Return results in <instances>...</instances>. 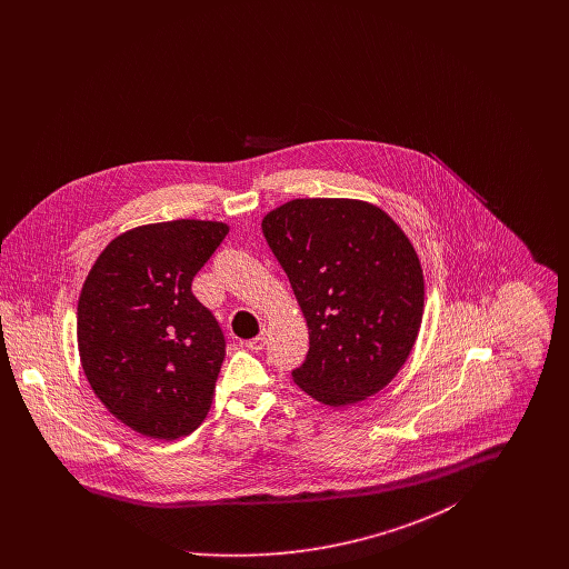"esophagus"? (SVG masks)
<instances>
[{
	"label": "esophagus",
	"instance_id": "obj_1",
	"mask_svg": "<svg viewBox=\"0 0 569 569\" xmlns=\"http://www.w3.org/2000/svg\"><path fill=\"white\" fill-rule=\"evenodd\" d=\"M267 346V332H260L258 337H253V339H247L244 341V348H249V350H262Z\"/></svg>",
	"mask_w": 569,
	"mask_h": 569
}]
</instances>
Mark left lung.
<instances>
[{
  "label": "left lung",
  "mask_w": 569,
  "mask_h": 569,
  "mask_svg": "<svg viewBox=\"0 0 569 569\" xmlns=\"http://www.w3.org/2000/svg\"><path fill=\"white\" fill-rule=\"evenodd\" d=\"M309 328L292 379L326 406H350L406 365L425 309L420 260L381 209L348 198H298L262 219Z\"/></svg>",
  "instance_id": "1"
}]
</instances>
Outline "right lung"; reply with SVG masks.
I'll list each match as a JSON object with an SVG mask.
<instances>
[{
  "mask_svg": "<svg viewBox=\"0 0 569 569\" xmlns=\"http://www.w3.org/2000/svg\"><path fill=\"white\" fill-rule=\"evenodd\" d=\"M226 234L200 219L140 226L110 241L82 283V371L136 433L179 439L211 407L226 339L191 281Z\"/></svg>",
  "mask_w": 569,
  "mask_h": 569,
  "instance_id": "right-lung-1",
  "label": "right lung"
}]
</instances>
